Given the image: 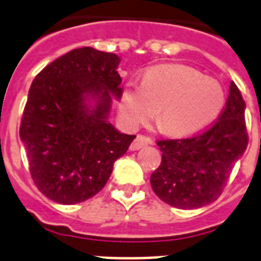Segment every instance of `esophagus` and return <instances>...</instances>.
Wrapping results in <instances>:
<instances>
[{
	"instance_id": "34e87169",
	"label": "esophagus",
	"mask_w": 261,
	"mask_h": 261,
	"mask_svg": "<svg viewBox=\"0 0 261 261\" xmlns=\"http://www.w3.org/2000/svg\"><path fill=\"white\" fill-rule=\"evenodd\" d=\"M147 145H151V139H150L149 137H146V135L139 134L137 138H135L134 142L130 145V150L135 151V150H139L141 147Z\"/></svg>"
}]
</instances>
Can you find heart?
I'll return each instance as SVG.
<instances>
[{"mask_svg":"<svg viewBox=\"0 0 261 261\" xmlns=\"http://www.w3.org/2000/svg\"><path fill=\"white\" fill-rule=\"evenodd\" d=\"M226 95L219 82L179 64L150 69L145 82L130 80L120 99V116L131 128L151 119L166 133L190 135L211 126L225 107Z\"/></svg>","mask_w":261,"mask_h":261,"instance_id":"1","label":"heart"}]
</instances>
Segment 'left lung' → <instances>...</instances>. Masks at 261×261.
Here are the masks:
<instances>
[{"instance_id":"obj_1","label":"left lung","mask_w":261,"mask_h":261,"mask_svg":"<svg viewBox=\"0 0 261 261\" xmlns=\"http://www.w3.org/2000/svg\"><path fill=\"white\" fill-rule=\"evenodd\" d=\"M244 111V99L232 82L221 115L207 130L156 141L162 161L150 184L161 200L179 209H196L221 196L232 167L248 146Z\"/></svg>"}]
</instances>
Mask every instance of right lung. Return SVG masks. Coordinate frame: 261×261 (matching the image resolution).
<instances>
[{
	"mask_svg": "<svg viewBox=\"0 0 261 261\" xmlns=\"http://www.w3.org/2000/svg\"><path fill=\"white\" fill-rule=\"evenodd\" d=\"M119 61L114 54L77 48L46 65L32 83L20 138L32 179L55 202L79 204L97 194L134 141L135 135L107 122L112 96L120 99L123 92Z\"/></svg>",
	"mask_w": 261,
	"mask_h": 261,
	"instance_id": "1",
	"label": "right lung"
}]
</instances>
